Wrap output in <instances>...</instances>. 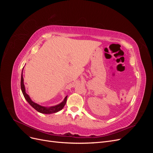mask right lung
<instances>
[{"instance_id":"1","label":"right lung","mask_w":153,"mask_h":153,"mask_svg":"<svg viewBox=\"0 0 153 153\" xmlns=\"http://www.w3.org/2000/svg\"><path fill=\"white\" fill-rule=\"evenodd\" d=\"M21 89L22 91V93L24 94V98H25V100H27V102H28L32 107H33L35 110H36L38 112L42 113V114H52V113H55L59 112V110H61L63 108V107L64 106V105H66V101H67V96H66V98H64V101L61 103H60L59 105H57L56 106H52V107H49V108H47L45 107V106H42L41 105H39L38 104L34 103L32 101L30 97L29 96L28 94H27V93L25 92V86L24 84V78H23L22 76H22H21Z\"/></svg>"}]
</instances>
